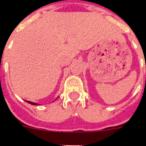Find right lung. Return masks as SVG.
I'll return each instance as SVG.
<instances>
[{
    "instance_id": "obj_1",
    "label": "right lung",
    "mask_w": 146,
    "mask_h": 146,
    "mask_svg": "<svg viewBox=\"0 0 146 146\" xmlns=\"http://www.w3.org/2000/svg\"><path fill=\"white\" fill-rule=\"evenodd\" d=\"M27 102H28V103H30V104H31V105H35V106H36V105H37L36 103H34V102H29V101H27Z\"/></svg>"
}]
</instances>
